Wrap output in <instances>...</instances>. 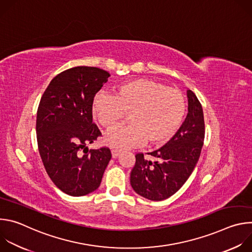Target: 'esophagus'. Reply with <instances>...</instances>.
<instances>
[{
    "label": "esophagus",
    "mask_w": 252,
    "mask_h": 252,
    "mask_svg": "<svg viewBox=\"0 0 252 252\" xmlns=\"http://www.w3.org/2000/svg\"><path fill=\"white\" fill-rule=\"evenodd\" d=\"M120 155H121V152L120 151H118V150H112V157H113V158H119L120 157Z\"/></svg>",
    "instance_id": "esophagus-1"
}]
</instances>
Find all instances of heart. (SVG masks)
I'll return each instance as SVG.
<instances>
[{"label": "heart", "mask_w": 252, "mask_h": 252, "mask_svg": "<svg viewBox=\"0 0 252 252\" xmlns=\"http://www.w3.org/2000/svg\"><path fill=\"white\" fill-rule=\"evenodd\" d=\"M92 113L105 129L118 126L129 113L128 126L117 127L104 136L106 145L126 150L142 145L146 139L149 145L167 141L184 121L186 100L178 90L150 79H136L118 86L114 95L97 94Z\"/></svg>", "instance_id": "b5f03b06"}]
</instances>
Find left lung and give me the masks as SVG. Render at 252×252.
I'll list each match as a JSON object with an SVG mask.
<instances>
[{"label": "left lung", "mask_w": 252, "mask_h": 252, "mask_svg": "<svg viewBox=\"0 0 252 252\" xmlns=\"http://www.w3.org/2000/svg\"><path fill=\"white\" fill-rule=\"evenodd\" d=\"M188 116L176 133L160 149L150 153L157 160L135 156L130 172V185L140 196L159 201L181 189L192 173L204 139V119L196 95L188 90Z\"/></svg>", "instance_id": "obj_1"}]
</instances>
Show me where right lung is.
Instances as JSON below:
<instances>
[{
    "instance_id": "1",
    "label": "right lung",
    "mask_w": 252,
    "mask_h": 252,
    "mask_svg": "<svg viewBox=\"0 0 252 252\" xmlns=\"http://www.w3.org/2000/svg\"><path fill=\"white\" fill-rule=\"evenodd\" d=\"M110 77L98 67H71L51 81L41 98L35 125L40 156L52 182L68 195L97 189L111 160L107 148H87L101 134L93 123L92 103Z\"/></svg>"
}]
</instances>
